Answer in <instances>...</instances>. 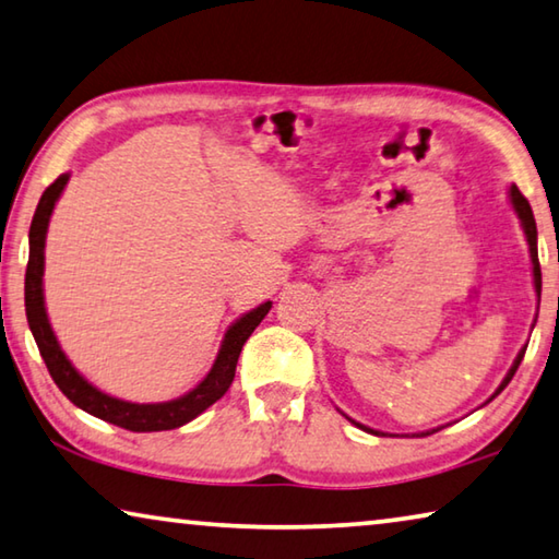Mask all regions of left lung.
Listing matches in <instances>:
<instances>
[{
  "mask_svg": "<svg viewBox=\"0 0 559 559\" xmlns=\"http://www.w3.org/2000/svg\"><path fill=\"white\" fill-rule=\"evenodd\" d=\"M510 203H512V209H515V214H518L520 224H522V231H525V238H527V246H530V259H533L535 290H537V296H539V294H543V273H539V261H537V226H535L533 209H530L527 199L522 197L518 186H510ZM525 350H527V345H525V348H522V350L518 353L515 362H512V368L508 370V376H504V380H502V383H500L498 391L492 393V397H495V395H500V393H502V388L510 383L512 376H515V370H518V366H520L522 356H525ZM492 397H490V401H492ZM348 420H350V418H348ZM350 423H356V420H350ZM356 425H358V428L366 430V432H373V436H380V432H378V430H373V428H366V425H360V423H356ZM430 432H438V430H428V432H423V436H430Z\"/></svg>",
  "mask_w": 559,
  "mask_h": 559,
  "instance_id": "8db88e82",
  "label": "left lung"
}]
</instances>
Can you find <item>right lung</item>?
Returning <instances> with one entry per match:
<instances>
[{
    "instance_id": "obj_1",
    "label": "right lung",
    "mask_w": 559,
    "mask_h": 559,
    "mask_svg": "<svg viewBox=\"0 0 559 559\" xmlns=\"http://www.w3.org/2000/svg\"><path fill=\"white\" fill-rule=\"evenodd\" d=\"M69 181V174H61L59 179L41 193L39 206L34 211L32 228H29V263H26L24 276V308L26 321H29L32 335L37 341V348L41 353L44 362H47L49 376L55 378L59 391L64 393L76 407H82L94 418H102L119 428H127L131 432H154V430H174L181 425L191 423L197 415L214 405L221 395H224L234 383L236 362L241 356L243 343L248 335L255 331L265 313L271 311V300H265L253 311L243 313L236 323L228 325V331L221 341L218 356L211 366L209 376L201 383L176 401L166 403H129L119 401V397L102 393L99 388L88 383V380L79 373L72 366V360L64 356L61 345L57 341L55 331H51L47 308H44V243H47V228L55 203L59 201L61 191Z\"/></svg>"
}]
</instances>
